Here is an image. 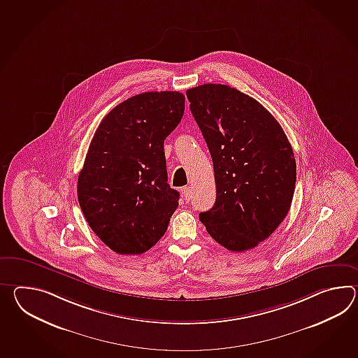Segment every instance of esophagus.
<instances>
[{"label":"esophagus","mask_w":358,"mask_h":358,"mask_svg":"<svg viewBox=\"0 0 358 358\" xmlns=\"http://www.w3.org/2000/svg\"><path fill=\"white\" fill-rule=\"evenodd\" d=\"M182 196L185 201H190L191 196H192V191H191L190 186H185L182 189Z\"/></svg>","instance_id":"34e87169"}]
</instances>
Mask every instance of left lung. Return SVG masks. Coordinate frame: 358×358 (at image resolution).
Listing matches in <instances>:
<instances>
[{
    "label": "left lung",
    "instance_id": "1",
    "mask_svg": "<svg viewBox=\"0 0 358 358\" xmlns=\"http://www.w3.org/2000/svg\"><path fill=\"white\" fill-rule=\"evenodd\" d=\"M213 160L215 203L199 215L208 234L231 252L257 247L284 221L296 166L285 132L262 103L226 85L186 91Z\"/></svg>",
    "mask_w": 358,
    "mask_h": 358
}]
</instances>
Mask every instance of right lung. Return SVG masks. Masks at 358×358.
<instances>
[{
	"label": "right lung",
	"mask_w": 358,
	"mask_h": 358,
	"mask_svg": "<svg viewBox=\"0 0 358 358\" xmlns=\"http://www.w3.org/2000/svg\"><path fill=\"white\" fill-rule=\"evenodd\" d=\"M185 96L143 92L105 115L90 143L77 194L88 226L118 255H141L167 231L180 194L168 181L164 140Z\"/></svg>",
	"instance_id": "right-lung-1"
}]
</instances>
